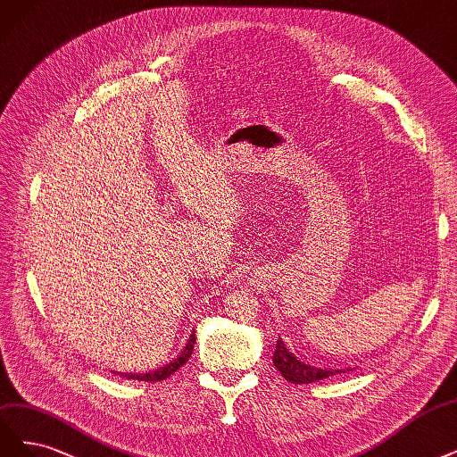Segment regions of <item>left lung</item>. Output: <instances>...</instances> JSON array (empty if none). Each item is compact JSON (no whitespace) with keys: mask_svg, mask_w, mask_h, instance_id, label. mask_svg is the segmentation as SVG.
Here are the masks:
<instances>
[{"mask_svg":"<svg viewBox=\"0 0 457 457\" xmlns=\"http://www.w3.org/2000/svg\"><path fill=\"white\" fill-rule=\"evenodd\" d=\"M274 361V367L281 372L283 378L291 384H312V382H318L323 378H328V376H335L345 370H338V369H316V367H310L303 361H298L289 350L287 345L281 342V338L276 342V352L272 355Z\"/></svg>","mask_w":457,"mask_h":457,"instance_id":"left-lung-1","label":"left lung"}]
</instances>
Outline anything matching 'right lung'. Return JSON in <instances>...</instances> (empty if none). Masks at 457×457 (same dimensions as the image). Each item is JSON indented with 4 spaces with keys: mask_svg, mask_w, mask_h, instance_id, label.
Instances as JSON below:
<instances>
[{
    "mask_svg": "<svg viewBox=\"0 0 457 457\" xmlns=\"http://www.w3.org/2000/svg\"><path fill=\"white\" fill-rule=\"evenodd\" d=\"M195 342H196V338H195V335H191V338H188L185 350L179 353V357L171 361V363L166 365V367H161V369L145 372V374H122V376H124V378H129V380H141V382H161V380H166L176 370H179L188 359H191Z\"/></svg>",
    "mask_w": 457,
    "mask_h": 457,
    "instance_id": "obj_1",
    "label": "right lung"
}]
</instances>
